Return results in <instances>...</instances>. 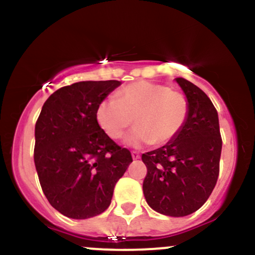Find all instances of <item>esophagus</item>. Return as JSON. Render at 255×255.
Masks as SVG:
<instances>
[{
  "label": "esophagus",
  "instance_id": "1",
  "mask_svg": "<svg viewBox=\"0 0 255 255\" xmlns=\"http://www.w3.org/2000/svg\"><path fill=\"white\" fill-rule=\"evenodd\" d=\"M132 158L134 159V160H137V159L140 158V154L138 153V151H132Z\"/></svg>",
  "mask_w": 255,
  "mask_h": 255
}]
</instances>
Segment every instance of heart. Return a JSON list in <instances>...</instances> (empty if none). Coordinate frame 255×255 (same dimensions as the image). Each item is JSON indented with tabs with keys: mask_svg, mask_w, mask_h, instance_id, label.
I'll list each match as a JSON object with an SVG mask.
<instances>
[{
	"mask_svg": "<svg viewBox=\"0 0 255 255\" xmlns=\"http://www.w3.org/2000/svg\"><path fill=\"white\" fill-rule=\"evenodd\" d=\"M189 116V101L166 85L138 81L128 85L115 97L102 100L96 109L100 127L112 139H118L133 125L126 137L130 145L153 143L161 145L173 140Z\"/></svg>",
	"mask_w": 255,
	"mask_h": 255,
	"instance_id": "1",
	"label": "heart"
}]
</instances>
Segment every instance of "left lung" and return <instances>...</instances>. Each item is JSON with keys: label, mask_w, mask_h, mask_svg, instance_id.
Wrapping results in <instances>:
<instances>
[{"label": "left lung", "mask_w": 255, "mask_h": 255, "mask_svg": "<svg viewBox=\"0 0 255 255\" xmlns=\"http://www.w3.org/2000/svg\"><path fill=\"white\" fill-rule=\"evenodd\" d=\"M175 81L189 101V116L179 134L143 154V192L154 211L184 217L199 210L215 189L222 139L215 106L201 89L182 78Z\"/></svg>", "instance_id": "1"}]
</instances>
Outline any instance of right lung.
<instances>
[{
  "instance_id": "right-lung-1",
  "label": "right lung",
  "mask_w": 255,
  "mask_h": 255,
  "mask_svg": "<svg viewBox=\"0 0 255 255\" xmlns=\"http://www.w3.org/2000/svg\"><path fill=\"white\" fill-rule=\"evenodd\" d=\"M121 85L80 81L56 90L35 123L34 164L49 204L61 215L85 220L111 204L115 185L132 163L130 151L102 130L96 109Z\"/></svg>"
}]
</instances>
